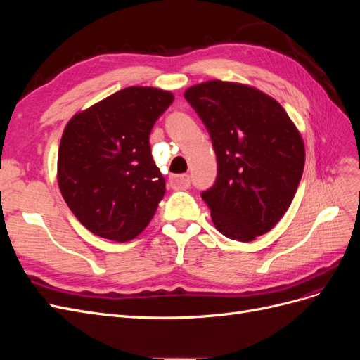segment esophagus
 I'll return each instance as SVG.
<instances>
[{
  "mask_svg": "<svg viewBox=\"0 0 360 360\" xmlns=\"http://www.w3.org/2000/svg\"><path fill=\"white\" fill-rule=\"evenodd\" d=\"M169 184H171V188H174V189H188L191 186V177L188 176V174L171 176Z\"/></svg>",
  "mask_w": 360,
  "mask_h": 360,
  "instance_id": "esophagus-1",
  "label": "esophagus"
}]
</instances>
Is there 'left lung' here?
<instances>
[{
  "instance_id": "1",
  "label": "left lung",
  "mask_w": 360,
  "mask_h": 360,
  "mask_svg": "<svg viewBox=\"0 0 360 360\" xmlns=\"http://www.w3.org/2000/svg\"><path fill=\"white\" fill-rule=\"evenodd\" d=\"M186 99L209 130L217 159L213 188L201 193L216 230L252 242L285 214L304 167L296 124L274 97L252 85L212 79Z\"/></svg>"
}]
</instances>
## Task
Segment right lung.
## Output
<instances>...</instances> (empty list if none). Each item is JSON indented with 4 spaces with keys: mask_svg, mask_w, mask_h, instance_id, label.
<instances>
[{
    "mask_svg": "<svg viewBox=\"0 0 360 360\" xmlns=\"http://www.w3.org/2000/svg\"><path fill=\"white\" fill-rule=\"evenodd\" d=\"M174 94L127 86L76 112L64 127L57 180L86 230L114 242L139 236L165 195L148 135Z\"/></svg>",
    "mask_w": 360,
    "mask_h": 360,
    "instance_id": "obj_1",
    "label": "right lung"
}]
</instances>
